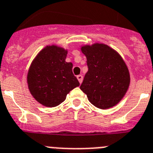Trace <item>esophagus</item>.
<instances>
[{
	"mask_svg": "<svg viewBox=\"0 0 153 153\" xmlns=\"http://www.w3.org/2000/svg\"><path fill=\"white\" fill-rule=\"evenodd\" d=\"M76 78H77L78 81L79 82V83H81L82 81V75H78L77 76H76Z\"/></svg>",
	"mask_w": 153,
	"mask_h": 153,
	"instance_id": "obj_1",
	"label": "esophagus"
}]
</instances>
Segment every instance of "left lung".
Segmentation results:
<instances>
[{"mask_svg": "<svg viewBox=\"0 0 153 153\" xmlns=\"http://www.w3.org/2000/svg\"><path fill=\"white\" fill-rule=\"evenodd\" d=\"M88 70L80 89L89 102L100 109L117 105L128 90L131 76L125 61L117 51L103 43L81 46Z\"/></svg>", "mask_w": 153, "mask_h": 153, "instance_id": "left-lung-1", "label": "left lung"}]
</instances>
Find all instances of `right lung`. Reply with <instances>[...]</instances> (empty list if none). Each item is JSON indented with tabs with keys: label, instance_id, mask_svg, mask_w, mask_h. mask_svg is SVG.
<instances>
[{
	"label": "right lung",
	"instance_id": "right-lung-1",
	"mask_svg": "<svg viewBox=\"0 0 153 153\" xmlns=\"http://www.w3.org/2000/svg\"><path fill=\"white\" fill-rule=\"evenodd\" d=\"M67 50L52 45L42 49L28 70V89L33 97L42 105H59L67 95L79 82L72 71L73 64L66 62Z\"/></svg>",
	"mask_w": 153,
	"mask_h": 153
}]
</instances>
